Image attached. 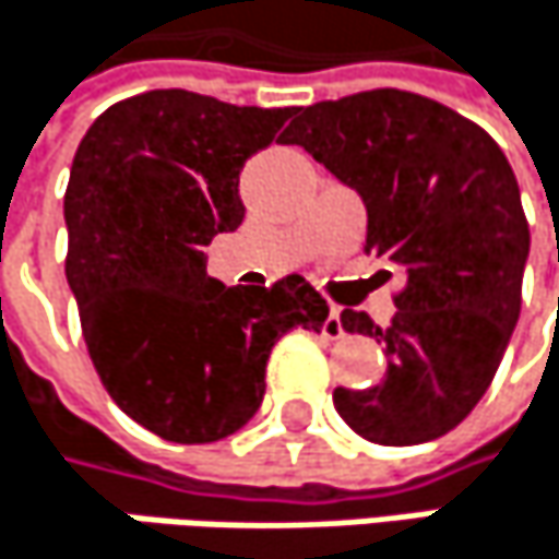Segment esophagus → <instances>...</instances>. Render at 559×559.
Masks as SVG:
<instances>
[{
    "label": "esophagus",
    "mask_w": 559,
    "mask_h": 559,
    "mask_svg": "<svg viewBox=\"0 0 559 559\" xmlns=\"http://www.w3.org/2000/svg\"><path fill=\"white\" fill-rule=\"evenodd\" d=\"M321 334H324L328 341L344 337V324H341V309H337V306H331V312H328L324 324H321Z\"/></svg>",
    "instance_id": "1"
}]
</instances>
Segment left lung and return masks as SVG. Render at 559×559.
<instances>
[{"label": "left lung", "instance_id": "1", "mask_svg": "<svg viewBox=\"0 0 559 559\" xmlns=\"http://www.w3.org/2000/svg\"><path fill=\"white\" fill-rule=\"evenodd\" d=\"M299 144L367 205V253L405 270L389 328L344 309V331L385 344V380L334 389L337 415L385 448L456 428L489 389L522 312L527 218L502 147L454 108L370 90L299 108Z\"/></svg>", "mask_w": 559, "mask_h": 559}]
</instances>
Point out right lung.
Returning <instances> with one entry per match:
<instances>
[{"instance_id":"1","label":"right lung","mask_w":559,"mask_h":559,"mask_svg":"<svg viewBox=\"0 0 559 559\" xmlns=\"http://www.w3.org/2000/svg\"><path fill=\"white\" fill-rule=\"evenodd\" d=\"M293 108L186 90L121 99L76 147L63 195L67 283L115 405L174 444H212L263 402L273 344L321 331L328 302L293 273L222 286L202 247L245 222L238 179Z\"/></svg>"}]
</instances>
